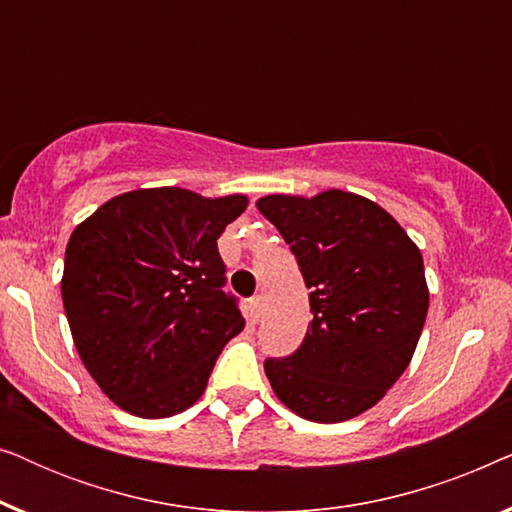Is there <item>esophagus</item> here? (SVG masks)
<instances>
[{"mask_svg":"<svg viewBox=\"0 0 512 512\" xmlns=\"http://www.w3.org/2000/svg\"><path fill=\"white\" fill-rule=\"evenodd\" d=\"M261 312H263V300H261V296H256V298H251L249 300V319L254 321H258V317H261Z\"/></svg>","mask_w":512,"mask_h":512,"instance_id":"34e87169","label":"esophagus"}]
</instances>
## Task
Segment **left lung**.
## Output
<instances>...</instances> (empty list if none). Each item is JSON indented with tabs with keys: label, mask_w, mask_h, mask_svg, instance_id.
Returning <instances> with one entry per match:
<instances>
[{
	"label": "left lung",
	"mask_w": 512,
	"mask_h": 512,
	"mask_svg": "<svg viewBox=\"0 0 512 512\" xmlns=\"http://www.w3.org/2000/svg\"><path fill=\"white\" fill-rule=\"evenodd\" d=\"M256 207L312 289L303 345L265 361L272 389L310 422L361 415L403 375L422 335L429 289L417 244L373 200L338 188L265 195Z\"/></svg>",
	"instance_id": "1"
}]
</instances>
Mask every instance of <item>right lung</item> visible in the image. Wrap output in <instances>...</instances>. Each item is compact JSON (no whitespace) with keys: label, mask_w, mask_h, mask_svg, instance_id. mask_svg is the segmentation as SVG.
<instances>
[{"label":"right lung","mask_w":512,"mask_h":512,"mask_svg":"<svg viewBox=\"0 0 512 512\" xmlns=\"http://www.w3.org/2000/svg\"><path fill=\"white\" fill-rule=\"evenodd\" d=\"M247 202L139 188L74 228L62 303L83 366L118 408L160 419L202 396L221 349L244 328L237 298L223 291L216 240Z\"/></svg>","instance_id":"right-lung-1"}]
</instances>
